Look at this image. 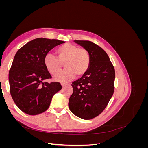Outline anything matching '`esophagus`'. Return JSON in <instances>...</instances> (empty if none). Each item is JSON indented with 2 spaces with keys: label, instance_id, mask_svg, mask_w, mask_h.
<instances>
[{
  "label": "esophagus",
  "instance_id": "34e87169",
  "mask_svg": "<svg viewBox=\"0 0 148 148\" xmlns=\"http://www.w3.org/2000/svg\"><path fill=\"white\" fill-rule=\"evenodd\" d=\"M61 85H62V87H64V86H66V83H62V84H61Z\"/></svg>",
  "mask_w": 148,
  "mask_h": 148
}]
</instances>
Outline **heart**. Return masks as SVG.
Wrapping results in <instances>:
<instances>
[{
  "mask_svg": "<svg viewBox=\"0 0 148 148\" xmlns=\"http://www.w3.org/2000/svg\"><path fill=\"white\" fill-rule=\"evenodd\" d=\"M56 52L57 58L48 53L44 59V65L52 75L59 72L62 64L64 63L65 70L53 77L55 81L62 83L69 82L75 77V75L77 77H82L89 69L91 56L86 49L67 43L58 48Z\"/></svg>",
  "mask_w": 148,
  "mask_h": 148,
  "instance_id": "b5f03b06",
  "label": "heart"
}]
</instances>
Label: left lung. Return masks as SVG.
I'll return each mask as SVG.
<instances>
[{"label":"left lung","instance_id":"obj_1","mask_svg":"<svg viewBox=\"0 0 148 148\" xmlns=\"http://www.w3.org/2000/svg\"><path fill=\"white\" fill-rule=\"evenodd\" d=\"M86 49L91 63L86 73L72 83L73 94L69 98L70 111L77 117L90 120L104 110L114 91L115 70L107 53L89 41H74Z\"/></svg>","mask_w":148,"mask_h":148}]
</instances>
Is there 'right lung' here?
Wrapping results in <instances>:
<instances>
[{"instance_id":"add662e5","label":"right lung","mask_w":148,"mask_h":148,"mask_svg":"<svg viewBox=\"0 0 148 148\" xmlns=\"http://www.w3.org/2000/svg\"><path fill=\"white\" fill-rule=\"evenodd\" d=\"M65 42L57 39L36 38L16 53L8 80L12 99L23 112L31 115L44 112L50 106L53 96L62 89L60 83L44 82L51 78L44 59L51 49Z\"/></svg>"}]
</instances>
